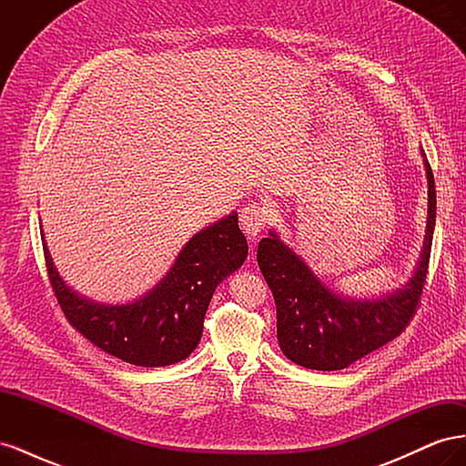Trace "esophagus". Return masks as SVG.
I'll list each match as a JSON object with an SVG mask.
<instances>
[{
  "instance_id": "obj_1",
  "label": "esophagus",
  "mask_w": 466,
  "mask_h": 466,
  "mask_svg": "<svg viewBox=\"0 0 466 466\" xmlns=\"http://www.w3.org/2000/svg\"><path fill=\"white\" fill-rule=\"evenodd\" d=\"M270 209L260 204H248L241 209V228L248 237H257L268 223H270Z\"/></svg>"
}]
</instances>
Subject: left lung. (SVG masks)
Returning <instances> with one entry per match:
<instances>
[{"label":"left lung","mask_w":466,"mask_h":466,"mask_svg":"<svg viewBox=\"0 0 466 466\" xmlns=\"http://www.w3.org/2000/svg\"><path fill=\"white\" fill-rule=\"evenodd\" d=\"M430 211L426 247L414 278L402 289L371 301L346 299L322 286L307 264L272 233L257 260L278 311V340L298 365L317 371L344 370L400 336L416 315L430 270L435 228V185L426 161Z\"/></svg>","instance_id":"obj_1"}]
</instances>
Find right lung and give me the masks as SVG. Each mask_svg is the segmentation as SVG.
Masks as SVG:
<instances>
[{
  "label": "right lung",
  "instance_id": "obj_1",
  "mask_svg": "<svg viewBox=\"0 0 466 466\" xmlns=\"http://www.w3.org/2000/svg\"><path fill=\"white\" fill-rule=\"evenodd\" d=\"M52 291L67 322L106 354L139 368H165L187 360L198 346L204 317L219 281L247 258V237L231 214L192 237L161 279L142 299L101 305L79 298L56 272L42 237Z\"/></svg>",
  "mask_w": 466,
  "mask_h": 466
}]
</instances>
